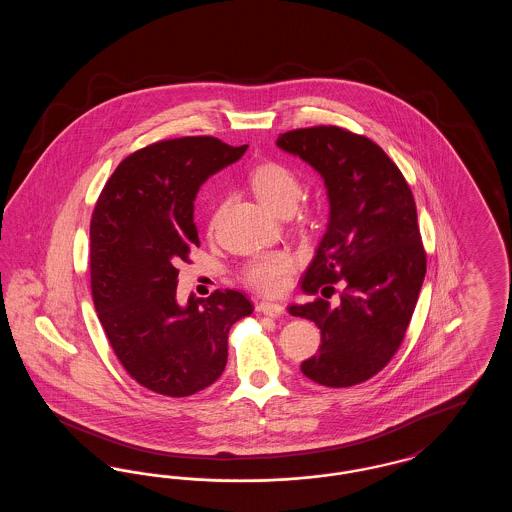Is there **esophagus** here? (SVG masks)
I'll use <instances>...</instances> for the list:
<instances>
[{"instance_id":"1","label":"esophagus","mask_w":512,"mask_h":512,"mask_svg":"<svg viewBox=\"0 0 512 512\" xmlns=\"http://www.w3.org/2000/svg\"><path fill=\"white\" fill-rule=\"evenodd\" d=\"M257 311L259 313H263V315H268V317H282L284 313H286V309H284V305H280V303H268V301H263V303H259L257 305Z\"/></svg>"}]
</instances>
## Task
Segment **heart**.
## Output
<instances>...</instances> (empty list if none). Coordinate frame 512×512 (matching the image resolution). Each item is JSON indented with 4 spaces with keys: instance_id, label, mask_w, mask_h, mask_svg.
Here are the masks:
<instances>
[{
    "instance_id": "b5f03b06",
    "label": "heart",
    "mask_w": 512,
    "mask_h": 512,
    "mask_svg": "<svg viewBox=\"0 0 512 512\" xmlns=\"http://www.w3.org/2000/svg\"><path fill=\"white\" fill-rule=\"evenodd\" d=\"M249 186L268 211L280 217H288L303 194L299 176L282 163L259 165L249 174ZM292 268V257L288 253L274 251L257 255L245 265V284L259 293L276 295L286 288Z\"/></svg>"
}]
</instances>
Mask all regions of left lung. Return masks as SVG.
I'll list each match as a JSON object with an SVG mask.
<instances>
[{
    "instance_id": "8db88e82",
    "label": "left lung",
    "mask_w": 512,
    "mask_h": 512,
    "mask_svg": "<svg viewBox=\"0 0 512 512\" xmlns=\"http://www.w3.org/2000/svg\"><path fill=\"white\" fill-rule=\"evenodd\" d=\"M276 146L322 176L330 217L301 278L307 295L346 288L334 308L323 297L290 305V315L320 328L318 355L301 372L328 388H349L378 374L405 338L426 274L416 205L397 165L365 136L338 126L280 134Z\"/></svg>"
}]
</instances>
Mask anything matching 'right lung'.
I'll return each mask as SVG.
<instances>
[{"label": "right lung", "mask_w": 512, "mask_h": 512, "mask_svg": "<svg viewBox=\"0 0 512 512\" xmlns=\"http://www.w3.org/2000/svg\"><path fill=\"white\" fill-rule=\"evenodd\" d=\"M247 146L211 136L157 142L107 180L90 224V276L99 322L126 372L147 390L186 397L219 380L232 324L253 313L244 293L176 299L180 261L199 245L201 184Z\"/></svg>", "instance_id": "right-lung-1"}]
</instances>
